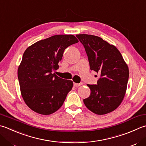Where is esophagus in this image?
Listing matches in <instances>:
<instances>
[{"label": "esophagus", "instance_id": "esophagus-1", "mask_svg": "<svg viewBox=\"0 0 146 146\" xmlns=\"http://www.w3.org/2000/svg\"><path fill=\"white\" fill-rule=\"evenodd\" d=\"M82 84H76V83H74L73 84V85L75 87H79V86H80V85H82Z\"/></svg>", "mask_w": 146, "mask_h": 146}]
</instances>
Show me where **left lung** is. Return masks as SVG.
<instances>
[{"mask_svg": "<svg viewBox=\"0 0 146 146\" xmlns=\"http://www.w3.org/2000/svg\"><path fill=\"white\" fill-rule=\"evenodd\" d=\"M76 36L85 48L90 69L99 74L97 84H87L90 95L84 99V104L97 115L112 112L124 98L129 76L128 66L117 48L101 37L87 34Z\"/></svg>", "mask_w": 146, "mask_h": 146, "instance_id": "obj_1", "label": "left lung"}]
</instances>
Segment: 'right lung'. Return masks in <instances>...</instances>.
Masks as SVG:
<instances>
[{
    "mask_svg": "<svg viewBox=\"0 0 146 146\" xmlns=\"http://www.w3.org/2000/svg\"><path fill=\"white\" fill-rule=\"evenodd\" d=\"M78 42L73 35H54L27 48L18 68L20 89L25 103L40 115H50L63 104L73 82L52 72L59 68L64 50Z\"/></svg>",
    "mask_w": 146,
    "mask_h": 146,
    "instance_id": "right-lung-1",
    "label": "right lung"
}]
</instances>
